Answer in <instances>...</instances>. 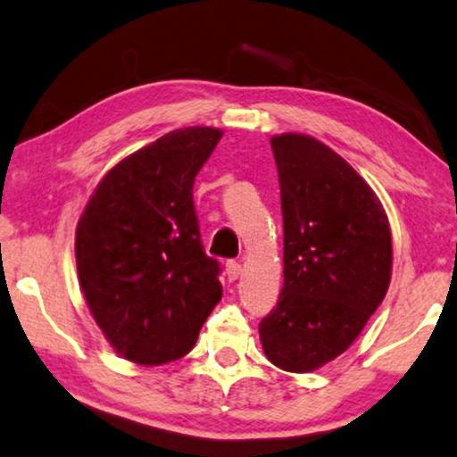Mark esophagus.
<instances>
[{"instance_id":"obj_1","label":"esophagus","mask_w":457,"mask_h":457,"mask_svg":"<svg viewBox=\"0 0 457 457\" xmlns=\"http://www.w3.org/2000/svg\"><path fill=\"white\" fill-rule=\"evenodd\" d=\"M224 271H227V278L230 279V282H235V279H238V276H241V263L227 262V265H224Z\"/></svg>"}]
</instances>
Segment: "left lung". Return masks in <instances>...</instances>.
<instances>
[{
	"label": "left lung",
	"mask_w": 457,
	"mask_h": 457,
	"mask_svg": "<svg viewBox=\"0 0 457 457\" xmlns=\"http://www.w3.org/2000/svg\"><path fill=\"white\" fill-rule=\"evenodd\" d=\"M284 216V286L259 322L279 370L304 374L341 355L382 304L392 273L388 216L366 179L320 140L271 137Z\"/></svg>",
	"instance_id": "obj_1"
}]
</instances>
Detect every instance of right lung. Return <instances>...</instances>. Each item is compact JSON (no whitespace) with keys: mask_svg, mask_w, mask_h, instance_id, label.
Here are the masks:
<instances>
[{"mask_svg":"<svg viewBox=\"0 0 457 457\" xmlns=\"http://www.w3.org/2000/svg\"><path fill=\"white\" fill-rule=\"evenodd\" d=\"M220 138L208 126L167 132L112 167L77 222L83 296L124 360L161 366L184 357L222 298L192 194Z\"/></svg>","mask_w":457,"mask_h":457,"instance_id":"1","label":"right lung"}]
</instances>
